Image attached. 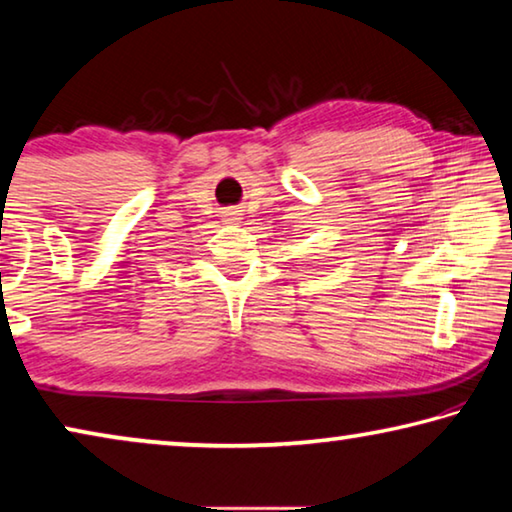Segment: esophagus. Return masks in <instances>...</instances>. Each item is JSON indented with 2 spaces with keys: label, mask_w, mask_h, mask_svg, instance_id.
Instances as JSON below:
<instances>
[{
  "label": "esophagus",
  "mask_w": 512,
  "mask_h": 512,
  "mask_svg": "<svg viewBox=\"0 0 512 512\" xmlns=\"http://www.w3.org/2000/svg\"><path fill=\"white\" fill-rule=\"evenodd\" d=\"M225 216V221H228V223H237L239 221V214L235 212V210H230V212H225L223 214Z\"/></svg>",
  "instance_id": "obj_1"
}]
</instances>
